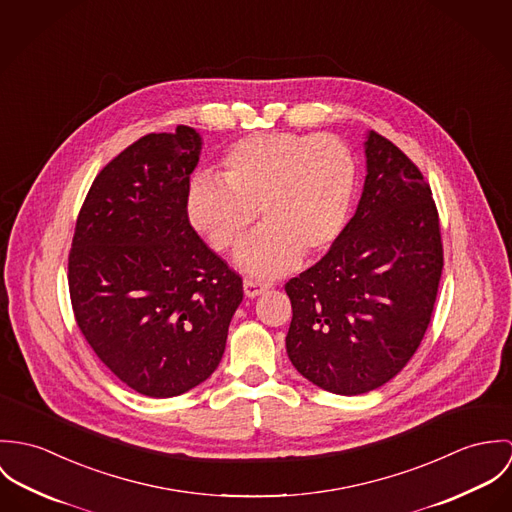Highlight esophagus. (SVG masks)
Listing matches in <instances>:
<instances>
[{
	"label": "esophagus",
	"mask_w": 512,
	"mask_h": 512,
	"mask_svg": "<svg viewBox=\"0 0 512 512\" xmlns=\"http://www.w3.org/2000/svg\"><path fill=\"white\" fill-rule=\"evenodd\" d=\"M269 288V284L261 283V281H253V279H245L243 281V292L247 298H255L259 294H263Z\"/></svg>",
	"instance_id": "obj_1"
}]
</instances>
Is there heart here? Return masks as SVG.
I'll return each mask as SVG.
<instances>
[{
    "label": "heart",
    "instance_id": "1",
    "mask_svg": "<svg viewBox=\"0 0 512 512\" xmlns=\"http://www.w3.org/2000/svg\"><path fill=\"white\" fill-rule=\"evenodd\" d=\"M224 182L198 176L188 192V220L214 249L237 251L261 218L265 228L239 253L255 277H277L300 257L328 253L347 226L357 165L332 135L255 133L222 161Z\"/></svg>",
    "mask_w": 512,
    "mask_h": 512
}]
</instances>
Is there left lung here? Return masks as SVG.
Instances as JSON below:
<instances>
[{"label": "left lung", "instance_id": "8db88e82", "mask_svg": "<svg viewBox=\"0 0 512 512\" xmlns=\"http://www.w3.org/2000/svg\"><path fill=\"white\" fill-rule=\"evenodd\" d=\"M365 182L336 245L284 290L286 353L296 371L336 395H363L410 361L432 318L444 267L440 222L422 172L367 131Z\"/></svg>", "mask_w": 512, "mask_h": 512}]
</instances>
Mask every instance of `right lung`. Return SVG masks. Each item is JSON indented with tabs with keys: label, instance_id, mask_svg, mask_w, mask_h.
<instances>
[{
	"label": "right lung",
	"instance_id": "add662e5",
	"mask_svg": "<svg viewBox=\"0 0 512 512\" xmlns=\"http://www.w3.org/2000/svg\"><path fill=\"white\" fill-rule=\"evenodd\" d=\"M196 129L151 133L96 176L68 257L80 332L119 381L178 397L220 365L243 283L188 222Z\"/></svg>",
	"mask_w": 512,
	"mask_h": 512
}]
</instances>
